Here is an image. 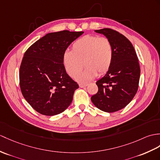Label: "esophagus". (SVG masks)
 Returning a JSON list of instances; mask_svg holds the SVG:
<instances>
[{
  "mask_svg": "<svg viewBox=\"0 0 160 160\" xmlns=\"http://www.w3.org/2000/svg\"><path fill=\"white\" fill-rule=\"evenodd\" d=\"M87 85H88V84H79V87H80V88H83V87H87Z\"/></svg>",
  "mask_w": 160,
  "mask_h": 160,
  "instance_id": "obj_1",
  "label": "esophagus"
}]
</instances>
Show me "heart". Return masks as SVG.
Returning a JSON list of instances; mask_svg holds the SVG:
<instances>
[{"label": "heart", "mask_w": 160, "mask_h": 160, "mask_svg": "<svg viewBox=\"0 0 160 160\" xmlns=\"http://www.w3.org/2000/svg\"><path fill=\"white\" fill-rule=\"evenodd\" d=\"M113 50L111 42L106 37L87 35L76 40L72 51L62 54V65L67 73L76 78L84 64L86 69L77 77L80 82H88L99 75L106 73L112 62ZM83 64H82V62Z\"/></svg>", "instance_id": "obj_1"}]
</instances>
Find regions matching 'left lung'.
<instances>
[{
  "instance_id": "obj_1",
  "label": "left lung",
  "mask_w": 160,
  "mask_h": 160,
  "mask_svg": "<svg viewBox=\"0 0 160 160\" xmlns=\"http://www.w3.org/2000/svg\"><path fill=\"white\" fill-rule=\"evenodd\" d=\"M111 42L112 62L106 75L97 81L98 91L91 97L93 104L102 111L114 112L123 108L138 88L140 69L134 48L128 38L114 30H95Z\"/></svg>"
}]
</instances>
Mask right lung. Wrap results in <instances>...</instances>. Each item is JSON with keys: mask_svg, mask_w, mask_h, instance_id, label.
<instances>
[{"mask_svg": "<svg viewBox=\"0 0 160 160\" xmlns=\"http://www.w3.org/2000/svg\"><path fill=\"white\" fill-rule=\"evenodd\" d=\"M84 32H50L25 52L20 68V87L24 99L46 116L62 112L71 104L78 84L67 73L62 54Z\"/></svg>", "mask_w": 160, "mask_h": 160, "instance_id": "add662e5", "label": "right lung"}]
</instances>
